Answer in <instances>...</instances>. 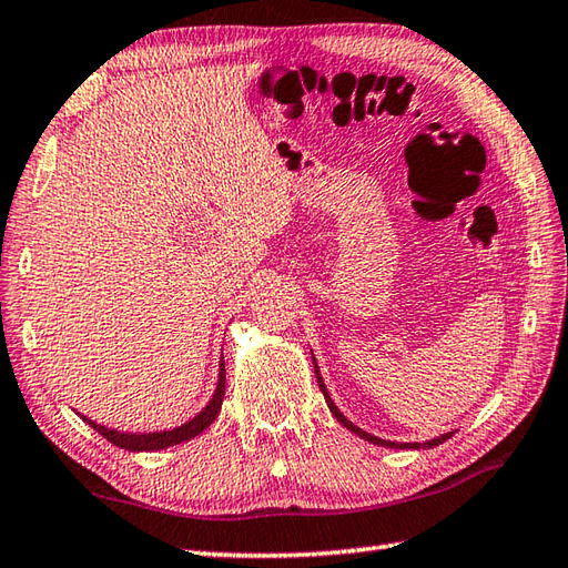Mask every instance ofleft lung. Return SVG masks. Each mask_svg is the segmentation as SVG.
I'll list each match as a JSON object with an SVG mask.
<instances>
[{"mask_svg":"<svg viewBox=\"0 0 568 568\" xmlns=\"http://www.w3.org/2000/svg\"><path fill=\"white\" fill-rule=\"evenodd\" d=\"M312 361H315V354H312ZM315 376H317V383H320V390H322V395H324V400H327V407L332 409V415L342 422V425L348 429V432H354L356 437H361V439H366V442H371V444H376V446H388V449H432V446H439V444H444L446 439L452 437L454 432H446V434H439V437H434V439H427V442H390V439H381V437H373L371 432H364L361 427H356L352 419H348L339 407H336V403L332 400V395H329V390H327V385H324V381H322V373H320V366H317V361H315Z\"/></svg>","mask_w":568,"mask_h":568,"instance_id":"1","label":"left lung"}]
</instances>
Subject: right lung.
I'll return each instance as SVG.
<instances>
[{
    "mask_svg": "<svg viewBox=\"0 0 568 568\" xmlns=\"http://www.w3.org/2000/svg\"><path fill=\"white\" fill-rule=\"evenodd\" d=\"M224 388H226V371H224V358L220 361V376H216V388L210 397V403L204 405L195 417H190L187 422L171 429H159V432H122V429H114V427H104L98 425V422L80 415L88 425L102 434L106 442H112L119 449H126V452H161L168 449V446H175V444H183L195 439L197 434H202L207 429L212 422L216 419L222 409V400H224Z\"/></svg>",
    "mask_w": 568,
    "mask_h": 568,
    "instance_id": "obj_1",
    "label": "right lung"
}]
</instances>
